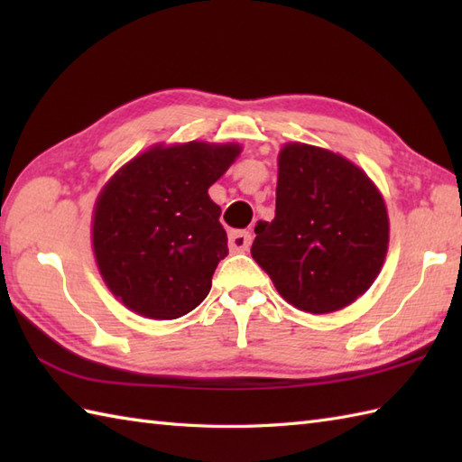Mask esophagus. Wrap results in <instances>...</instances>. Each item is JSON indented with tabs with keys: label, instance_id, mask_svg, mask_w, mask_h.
Masks as SVG:
<instances>
[{
	"label": "esophagus",
	"instance_id": "esophagus-1",
	"mask_svg": "<svg viewBox=\"0 0 462 462\" xmlns=\"http://www.w3.org/2000/svg\"><path fill=\"white\" fill-rule=\"evenodd\" d=\"M252 244V234L246 230H234L230 232L228 246L232 252H246Z\"/></svg>",
	"mask_w": 462,
	"mask_h": 462
}]
</instances>
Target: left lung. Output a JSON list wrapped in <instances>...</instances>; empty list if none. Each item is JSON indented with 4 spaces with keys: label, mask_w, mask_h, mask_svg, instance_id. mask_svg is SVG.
Returning <instances> with one entry per match:
<instances>
[{
    "label": "left lung",
    "mask_w": 462,
    "mask_h": 462,
    "mask_svg": "<svg viewBox=\"0 0 462 462\" xmlns=\"http://www.w3.org/2000/svg\"><path fill=\"white\" fill-rule=\"evenodd\" d=\"M252 258L280 296L308 313H331L379 276L389 216L369 176L319 146L288 143L278 156L276 216L258 222Z\"/></svg>",
    "instance_id": "8db88e82"
}]
</instances>
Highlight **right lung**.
<instances>
[{
	"label": "right lung",
	"mask_w": 462,
	"mask_h": 462,
	"mask_svg": "<svg viewBox=\"0 0 462 462\" xmlns=\"http://www.w3.org/2000/svg\"><path fill=\"white\" fill-rule=\"evenodd\" d=\"M240 144H156L105 184L93 212V252L106 286L151 319H176L208 296L228 236L210 186Z\"/></svg>",
	"instance_id": "obj_1"
}]
</instances>
